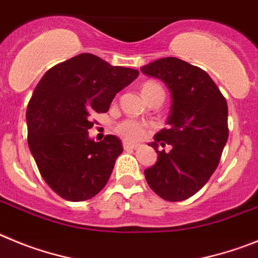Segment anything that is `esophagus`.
Returning <instances> with one entry per match:
<instances>
[{
	"label": "esophagus",
	"mask_w": 258,
	"mask_h": 258,
	"mask_svg": "<svg viewBox=\"0 0 258 258\" xmlns=\"http://www.w3.org/2000/svg\"><path fill=\"white\" fill-rule=\"evenodd\" d=\"M123 148L124 149H136L138 148V144H132L128 141H123Z\"/></svg>",
	"instance_id": "34e87169"
}]
</instances>
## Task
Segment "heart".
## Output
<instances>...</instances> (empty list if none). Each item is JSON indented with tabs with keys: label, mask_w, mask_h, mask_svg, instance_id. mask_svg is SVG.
<instances>
[{
	"label": "heart",
	"mask_w": 258,
	"mask_h": 258,
	"mask_svg": "<svg viewBox=\"0 0 258 258\" xmlns=\"http://www.w3.org/2000/svg\"><path fill=\"white\" fill-rule=\"evenodd\" d=\"M155 89H162V87L154 82H146L141 87V94H143V96H146ZM115 131H117L120 138L130 141H136L145 136L146 126L136 119H124L120 123H118V126L115 127Z\"/></svg>",
	"instance_id": "heart-1"
}]
</instances>
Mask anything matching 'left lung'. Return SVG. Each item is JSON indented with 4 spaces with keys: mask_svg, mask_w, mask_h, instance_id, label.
<instances>
[{
    "mask_svg": "<svg viewBox=\"0 0 258 258\" xmlns=\"http://www.w3.org/2000/svg\"><path fill=\"white\" fill-rule=\"evenodd\" d=\"M140 71L163 81L172 97L168 128L149 144L158 159L144 171L146 182L166 201H185L206 185L219 166L229 136L226 100L203 69L177 57H162ZM159 146L169 150L159 151Z\"/></svg>",
    "mask_w": 258,
    "mask_h": 258,
    "instance_id": "obj_1",
    "label": "left lung"
}]
</instances>
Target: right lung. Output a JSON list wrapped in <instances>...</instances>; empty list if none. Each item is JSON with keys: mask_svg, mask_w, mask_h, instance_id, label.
I'll list each match as a JSON object with an SVG mask.
<instances>
[{"mask_svg": "<svg viewBox=\"0 0 258 258\" xmlns=\"http://www.w3.org/2000/svg\"><path fill=\"white\" fill-rule=\"evenodd\" d=\"M138 76L136 69L80 54L48 69L36 86L27 109L28 145L43 180L61 198L87 201L106 185L123 146L114 135L90 139L91 117L108 112Z\"/></svg>", "mask_w": 258, "mask_h": 258, "instance_id": "right-lung-1", "label": "right lung"}]
</instances>
